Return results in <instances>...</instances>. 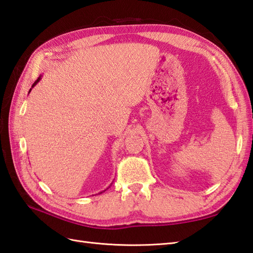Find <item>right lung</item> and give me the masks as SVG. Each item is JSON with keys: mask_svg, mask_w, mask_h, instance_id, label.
Segmentation results:
<instances>
[{"mask_svg": "<svg viewBox=\"0 0 253 253\" xmlns=\"http://www.w3.org/2000/svg\"><path fill=\"white\" fill-rule=\"evenodd\" d=\"M40 79H41V76H40L39 78H38V79L36 80V82H35V84H32V88H34V87H35V85H36V84H37L38 83H39V80H40ZM30 90H31V89H30ZM29 92H30V91H29ZM100 193H101V192H100Z\"/></svg>", "mask_w": 253, "mask_h": 253, "instance_id": "add662e5", "label": "right lung"}]
</instances>
